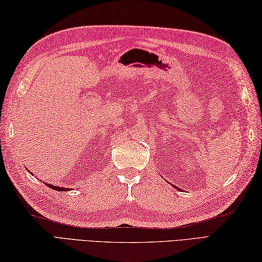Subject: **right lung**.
<instances>
[{
    "mask_svg": "<svg viewBox=\"0 0 262 262\" xmlns=\"http://www.w3.org/2000/svg\"><path fill=\"white\" fill-rule=\"evenodd\" d=\"M46 185H47L49 188H53L54 190H57V191H68V190H69V188H63V187H57V186L48 185V183H46Z\"/></svg>",
    "mask_w": 262,
    "mask_h": 262,
    "instance_id": "obj_1",
    "label": "right lung"
}]
</instances>
